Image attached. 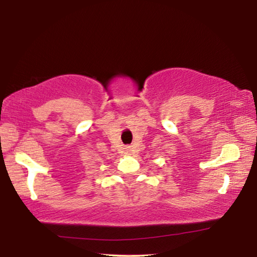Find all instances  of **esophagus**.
<instances>
[{
	"mask_svg": "<svg viewBox=\"0 0 257 257\" xmlns=\"http://www.w3.org/2000/svg\"><path fill=\"white\" fill-rule=\"evenodd\" d=\"M130 152H132V146H127V147H125V154L130 155Z\"/></svg>",
	"mask_w": 257,
	"mask_h": 257,
	"instance_id": "34e87169",
	"label": "esophagus"
}]
</instances>
